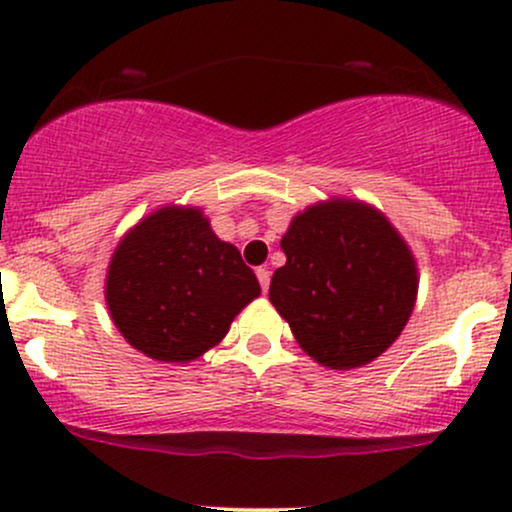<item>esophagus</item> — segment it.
<instances>
[{
  "mask_svg": "<svg viewBox=\"0 0 512 512\" xmlns=\"http://www.w3.org/2000/svg\"><path fill=\"white\" fill-rule=\"evenodd\" d=\"M257 279H260L262 291H265V294H267V289H269V279H272V274H269V269H265V267L257 269Z\"/></svg>",
  "mask_w": 512,
  "mask_h": 512,
  "instance_id": "34e87169",
  "label": "esophagus"
}]
</instances>
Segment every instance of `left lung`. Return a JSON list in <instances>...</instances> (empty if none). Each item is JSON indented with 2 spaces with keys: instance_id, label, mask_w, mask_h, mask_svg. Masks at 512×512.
<instances>
[{
  "instance_id": "left-lung-1",
  "label": "left lung",
  "mask_w": 512,
  "mask_h": 512,
  "mask_svg": "<svg viewBox=\"0 0 512 512\" xmlns=\"http://www.w3.org/2000/svg\"><path fill=\"white\" fill-rule=\"evenodd\" d=\"M282 250L269 301L318 364L362 367L406 328L418 267L381 211L355 199L320 201L294 216Z\"/></svg>"
}]
</instances>
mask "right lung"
I'll use <instances>...</instances> for the list:
<instances>
[{
  "label": "right lung",
  "instance_id": "right-lung-1",
  "mask_svg": "<svg viewBox=\"0 0 512 512\" xmlns=\"http://www.w3.org/2000/svg\"><path fill=\"white\" fill-rule=\"evenodd\" d=\"M104 294L128 345L157 362H192L226 338L260 282L201 209L165 206L123 235Z\"/></svg>",
  "mask_w": 512,
  "mask_h": 512
}]
</instances>
